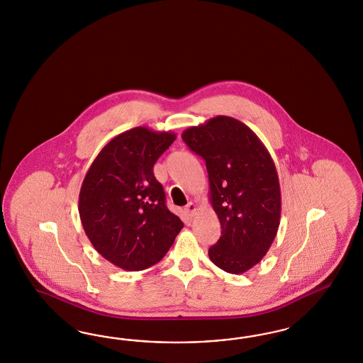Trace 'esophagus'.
Masks as SVG:
<instances>
[{
	"mask_svg": "<svg viewBox=\"0 0 363 363\" xmlns=\"http://www.w3.org/2000/svg\"><path fill=\"white\" fill-rule=\"evenodd\" d=\"M196 211H197V206H196L194 202H189L186 206H185V213H186L189 217H193Z\"/></svg>",
	"mask_w": 363,
	"mask_h": 363,
	"instance_id": "esophagus-1",
	"label": "esophagus"
}]
</instances>
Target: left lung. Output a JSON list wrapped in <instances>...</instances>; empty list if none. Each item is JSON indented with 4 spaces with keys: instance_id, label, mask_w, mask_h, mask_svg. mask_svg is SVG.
Listing matches in <instances>:
<instances>
[{
    "instance_id": "8db88e82",
    "label": "left lung",
    "mask_w": 363,
    "mask_h": 363,
    "mask_svg": "<svg viewBox=\"0 0 363 363\" xmlns=\"http://www.w3.org/2000/svg\"><path fill=\"white\" fill-rule=\"evenodd\" d=\"M191 152L205 160L209 199L220 223L210 261L230 274L261 262L281 218V189L274 161L257 134L228 116L182 133Z\"/></svg>"
}]
</instances>
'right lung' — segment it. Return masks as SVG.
Wrapping results in <instances>:
<instances>
[{
    "label": "right lung",
    "mask_w": 363,
    "mask_h": 363,
    "mask_svg": "<svg viewBox=\"0 0 363 363\" xmlns=\"http://www.w3.org/2000/svg\"><path fill=\"white\" fill-rule=\"evenodd\" d=\"M176 134L137 126L111 138L84 178L78 211L89 241L110 264L140 272L160 262L182 220L166 208L153 166Z\"/></svg>",
    "instance_id": "add662e5"
}]
</instances>
